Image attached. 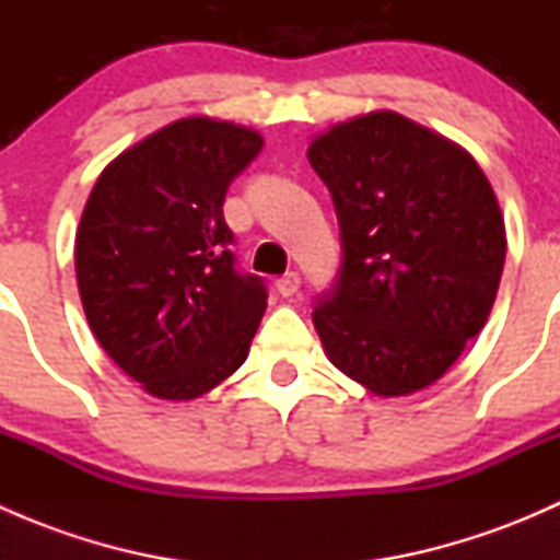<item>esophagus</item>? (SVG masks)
<instances>
[{
	"label": "esophagus",
	"mask_w": 560,
	"mask_h": 560,
	"mask_svg": "<svg viewBox=\"0 0 560 560\" xmlns=\"http://www.w3.org/2000/svg\"><path fill=\"white\" fill-rule=\"evenodd\" d=\"M276 290H279V295L292 298L298 290H301V276H298L295 270H290V273H284L279 281H276Z\"/></svg>",
	"instance_id": "34e87169"
}]
</instances>
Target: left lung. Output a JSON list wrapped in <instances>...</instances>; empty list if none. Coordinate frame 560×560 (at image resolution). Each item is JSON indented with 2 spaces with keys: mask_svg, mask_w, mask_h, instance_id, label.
Wrapping results in <instances>:
<instances>
[{
  "mask_svg": "<svg viewBox=\"0 0 560 560\" xmlns=\"http://www.w3.org/2000/svg\"><path fill=\"white\" fill-rule=\"evenodd\" d=\"M341 270L314 306L327 358L374 395L433 385L488 322L506 257L493 186L453 140L393 110L316 135Z\"/></svg>",
  "mask_w": 560,
  "mask_h": 560,
  "instance_id": "left-lung-1",
  "label": "left lung"
}]
</instances>
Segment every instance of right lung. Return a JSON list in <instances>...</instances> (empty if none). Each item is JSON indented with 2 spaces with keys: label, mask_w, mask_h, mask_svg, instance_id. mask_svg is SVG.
<instances>
[{
  "label": "right lung",
  "mask_w": 560,
  "mask_h": 560,
  "mask_svg": "<svg viewBox=\"0 0 560 560\" xmlns=\"http://www.w3.org/2000/svg\"><path fill=\"white\" fill-rule=\"evenodd\" d=\"M259 149L254 129L178 118L118 154L89 195L75 235L83 312L154 398H200L244 365L268 292L235 268L222 206Z\"/></svg>",
  "instance_id": "add662e5"
}]
</instances>
